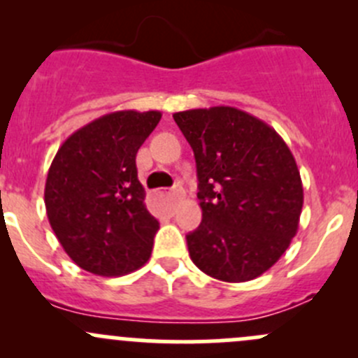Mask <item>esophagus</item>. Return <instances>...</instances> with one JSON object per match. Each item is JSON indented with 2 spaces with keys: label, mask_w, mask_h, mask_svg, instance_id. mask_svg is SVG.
<instances>
[{
  "label": "esophagus",
  "mask_w": 358,
  "mask_h": 358,
  "mask_svg": "<svg viewBox=\"0 0 358 358\" xmlns=\"http://www.w3.org/2000/svg\"><path fill=\"white\" fill-rule=\"evenodd\" d=\"M168 194H169V196H171V199H173V201H178L180 197L183 196V190L180 189V187H175V189H171V190H169Z\"/></svg>",
  "instance_id": "esophagus-1"
}]
</instances>
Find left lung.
Returning a JSON list of instances; mask_svg holds the SVG:
<instances>
[{
    "mask_svg": "<svg viewBox=\"0 0 358 358\" xmlns=\"http://www.w3.org/2000/svg\"><path fill=\"white\" fill-rule=\"evenodd\" d=\"M196 156L202 222L187 236L194 265L246 282L279 262L298 232L303 183L282 136L236 107L173 114Z\"/></svg>",
    "mask_w": 358,
    "mask_h": 358,
    "instance_id": "left-lung-1",
    "label": "left lung"
}]
</instances>
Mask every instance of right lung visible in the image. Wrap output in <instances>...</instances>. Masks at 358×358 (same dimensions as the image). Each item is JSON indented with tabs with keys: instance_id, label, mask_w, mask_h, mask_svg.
Segmentation results:
<instances>
[{
	"instance_id": "add662e5",
	"label": "right lung",
	"mask_w": 358,
	"mask_h": 358,
	"mask_svg": "<svg viewBox=\"0 0 358 358\" xmlns=\"http://www.w3.org/2000/svg\"><path fill=\"white\" fill-rule=\"evenodd\" d=\"M159 110H117L72 133L48 169V222L69 258L86 272L119 277L145 265L159 222L147 211L136 152Z\"/></svg>"
}]
</instances>
